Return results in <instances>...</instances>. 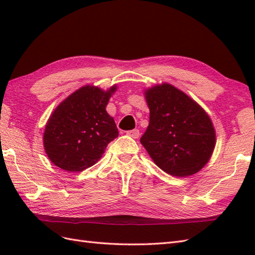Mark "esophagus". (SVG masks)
Instances as JSON below:
<instances>
[{
	"label": "esophagus",
	"instance_id": "obj_1",
	"mask_svg": "<svg viewBox=\"0 0 255 255\" xmlns=\"http://www.w3.org/2000/svg\"><path fill=\"white\" fill-rule=\"evenodd\" d=\"M127 135H129V137H131L133 139H137L139 138L140 132L138 129H133V130H130V131H127Z\"/></svg>",
	"mask_w": 255,
	"mask_h": 255
}]
</instances>
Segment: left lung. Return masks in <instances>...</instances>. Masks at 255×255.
Segmentation results:
<instances>
[{
    "label": "left lung",
    "mask_w": 255,
    "mask_h": 255,
    "mask_svg": "<svg viewBox=\"0 0 255 255\" xmlns=\"http://www.w3.org/2000/svg\"><path fill=\"white\" fill-rule=\"evenodd\" d=\"M150 123L140 142L165 173L188 177L203 168L215 147V130L201 106L169 84L144 92Z\"/></svg>",
    "instance_id": "1"
}]
</instances>
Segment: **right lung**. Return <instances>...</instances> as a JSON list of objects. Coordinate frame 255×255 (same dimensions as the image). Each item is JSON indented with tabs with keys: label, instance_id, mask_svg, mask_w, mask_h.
<instances>
[{
	"label": "right lung",
	"instance_id": "right-lung-1",
	"mask_svg": "<svg viewBox=\"0 0 255 255\" xmlns=\"http://www.w3.org/2000/svg\"><path fill=\"white\" fill-rule=\"evenodd\" d=\"M116 86L108 91L85 86L65 99L50 116L43 133L51 162L64 170L82 171L102 157L118 137L116 124L105 108Z\"/></svg>",
	"mask_w": 255,
	"mask_h": 255
}]
</instances>
